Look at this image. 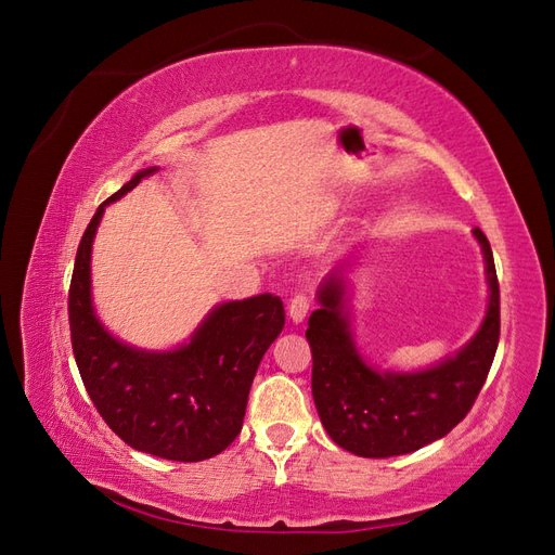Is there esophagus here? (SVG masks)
<instances>
[{"label": "esophagus", "mask_w": 555, "mask_h": 555, "mask_svg": "<svg viewBox=\"0 0 555 555\" xmlns=\"http://www.w3.org/2000/svg\"><path fill=\"white\" fill-rule=\"evenodd\" d=\"M308 310H310V298L306 294H296L289 300V319L294 324L304 322V319L308 317Z\"/></svg>", "instance_id": "34e87169"}]
</instances>
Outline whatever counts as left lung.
Listing matches in <instances>:
<instances>
[{
  "label": "left lung",
  "instance_id": "obj_1",
  "mask_svg": "<svg viewBox=\"0 0 555 555\" xmlns=\"http://www.w3.org/2000/svg\"><path fill=\"white\" fill-rule=\"evenodd\" d=\"M489 278V310L477 335L456 357L422 373H377L351 340L345 317L343 271L319 287V304L308 319L312 349V398L331 440L363 459L400 456L422 449L459 426L473 410L489 377L500 340V284L493 251L475 229Z\"/></svg>",
  "mask_w": 555,
  "mask_h": 555
}]
</instances>
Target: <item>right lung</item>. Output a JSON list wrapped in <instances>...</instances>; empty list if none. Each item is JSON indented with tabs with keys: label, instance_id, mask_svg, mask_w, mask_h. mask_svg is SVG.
Returning <instances> with one entry per match:
<instances>
[{
	"label": "right lung",
	"instance_id": "obj_1",
	"mask_svg": "<svg viewBox=\"0 0 555 555\" xmlns=\"http://www.w3.org/2000/svg\"><path fill=\"white\" fill-rule=\"evenodd\" d=\"M155 171L122 184L82 233L69 287L72 347L88 396L117 438L166 461L196 463L238 438L251 379L284 328V306L273 294L217 306L173 351L133 349L104 331L90 296L94 233L111 201Z\"/></svg>",
	"mask_w": 555,
	"mask_h": 555
}]
</instances>
